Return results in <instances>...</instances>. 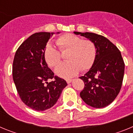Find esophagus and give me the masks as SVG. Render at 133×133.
I'll return each mask as SVG.
<instances>
[{"instance_id": "obj_1", "label": "esophagus", "mask_w": 133, "mask_h": 133, "mask_svg": "<svg viewBox=\"0 0 133 133\" xmlns=\"http://www.w3.org/2000/svg\"><path fill=\"white\" fill-rule=\"evenodd\" d=\"M72 81H73L72 79H66V83H67L68 84H69V83H70L71 82H72Z\"/></svg>"}]
</instances>
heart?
Masks as SVG:
<instances>
[{
	"label": "heart",
	"mask_w": 133,
	"mask_h": 133,
	"mask_svg": "<svg viewBox=\"0 0 133 133\" xmlns=\"http://www.w3.org/2000/svg\"><path fill=\"white\" fill-rule=\"evenodd\" d=\"M56 45L61 52H66L68 62L63 63L55 69V73L63 78H70L78 73L79 70L86 71L95 62L97 49L93 42L83 40L73 34H65L56 40ZM52 44H48L44 49L45 61L50 67L56 66L61 61V54Z\"/></svg>",
	"instance_id": "heart-1"
}]
</instances>
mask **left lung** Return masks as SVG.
<instances>
[{
    "label": "left lung",
    "mask_w": 133,
    "mask_h": 133,
    "mask_svg": "<svg viewBox=\"0 0 133 133\" xmlns=\"http://www.w3.org/2000/svg\"><path fill=\"white\" fill-rule=\"evenodd\" d=\"M93 42L97 54L92 67L79 77L84 83L80 93L87 104L103 108L113 101L119 93L123 83L124 63L118 48L104 36L92 32H74Z\"/></svg>",
    "instance_id": "1"
}]
</instances>
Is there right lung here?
Segmentation results:
<instances>
[{
	"mask_svg": "<svg viewBox=\"0 0 133 133\" xmlns=\"http://www.w3.org/2000/svg\"><path fill=\"white\" fill-rule=\"evenodd\" d=\"M54 34L32 35L21 44L14 58L12 77L17 92L26 106L38 111L53 107L67 85L64 79L54 76L44 58L46 43ZM52 78L54 81L48 82Z\"/></svg>",
	"mask_w": 133,
	"mask_h": 133,
	"instance_id": "obj_1",
	"label": "right lung"
}]
</instances>
